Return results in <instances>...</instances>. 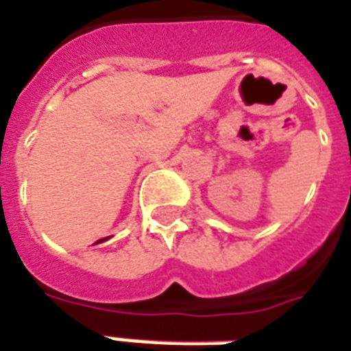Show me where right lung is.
Listing matches in <instances>:
<instances>
[{"label":"right lung","instance_id":"1","mask_svg":"<svg viewBox=\"0 0 351 351\" xmlns=\"http://www.w3.org/2000/svg\"><path fill=\"white\" fill-rule=\"evenodd\" d=\"M98 241H102V240H98Z\"/></svg>","mask_w":351,"mask_h":351}]
</instances>
